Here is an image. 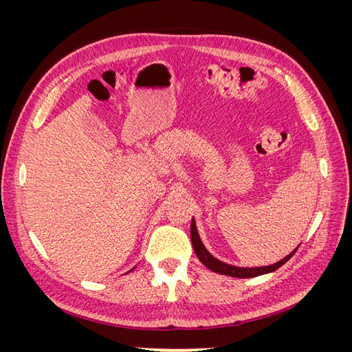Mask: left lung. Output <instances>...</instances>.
Listing matches in <instances>:
<instances>
[{
  "instance_id": "1",
  "label": "left lung",
  "mask_w": 352,
  "mask_h": 352,
  "mask_svg": "<svg viewBox=\"0 0 352 352\" xmlns=\"http://www.w3.org/2000/svg\"><path fill=\"white\" fill-rule=\"evenodd\" d=\"M190 241H192V247H194V251L197 254L198 260L206 265L207 269H210L211 272L214 273H219V274H225V276H230V278H238V279H248V278H257V276H261V274H267V273H273L274 270H278L279 267H282V265L287 261L291 260L292 255L296 252L298 247L291 252L287 254L286 257H283L280 261L274 263V264H270V265H261V267H238V265H232V264H228L225 261H221L219 258H216L214 255H212L207 248L206 245L202 243L201 238H199V233H198V229H197V223H195V219L192 217V221H190Z\"/></svg>"
}]
</instances>
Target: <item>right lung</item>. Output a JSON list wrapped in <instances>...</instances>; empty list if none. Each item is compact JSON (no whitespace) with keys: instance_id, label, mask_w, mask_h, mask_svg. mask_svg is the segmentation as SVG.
<instances>
[{"instance_id":"add662e5","label":"right lung","mask_w":352,"mask_h":352,"mask_svg":"<svg viewBox=\"0 0 352 352\" xmlns=\"http://www.w3.org/2000/svg\"><path fill=\"white\" fill-rule=\"evenodd\" d=\"M132 270H133V269H132ZM132 270H131V272H132Z\"/></svg>"}]
</instances>
